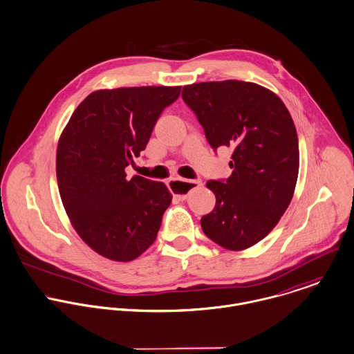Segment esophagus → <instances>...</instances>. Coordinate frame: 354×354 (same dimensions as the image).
Masks as SVG:
<instances>
[{
    "instance_id": "esophagus-1",
    "label": "esophagus",
    "mask_w": 354,
    "mask_h": 354,
    "mask_svg": "<svg viewBox=\"0 0 354 354\" xmlns=\"http://www.w3.org/2000/svg\"><path fill=\"white\" fill-rule=\"evenodd\" d=\"M168 186L169 189L176 193V197L180 200V201H185L187 200L189 197V193L194 189H198L203 186V182L200 179H182V178H174L168 182Z\"/></svg>"
}]
</instances>
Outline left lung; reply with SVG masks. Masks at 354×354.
Masks as SVG:
<instances>
[{
    "label": "left lung",
    "mask_w": 354,
    "mask_h": 354,
    "mask_svg": "<svg viewBox=\"0 0 354 354\" xmlns=\"http://www.w3.org/2000/svg\"><path fill=\"white\" fill-rule=\"evenodd\" d=\"M182 98L213 150H232L231 176L207 182L216 205L201 217L203 231L221 248L248 249L272 231L294 194L299 150L290 112L275 93L252 82L194 83Z\"/></svg>",
    "instance_id": "left-lung-1"
}]
</instances>
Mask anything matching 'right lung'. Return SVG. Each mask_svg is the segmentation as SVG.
Listing matches in <instances>:
<instances>
[{"label":"right lung","mask_w":354,"mask_h":354,"mask_svg":"<svg viewBox=\"0 0 354 354\" xmlns=\"http://www.w3.org/2000/svg\"><path fill=\"white\" fill-rule=\"evenodd\" d=\"M180 86L97 90L75 109L62 133L56 174L64 209L77 235L98 254L131 261L156 241L172 194L162 182L127 179L161 112Z\"/></svg>","instance_id":"obj_1"}]
</instances>
